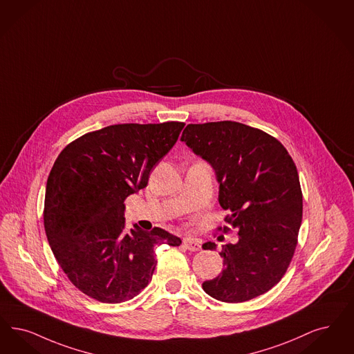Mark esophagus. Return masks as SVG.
<instances>
[{"instance_id": "esophagus-1", "label": "esophagus", "mask_w": 354, "mask_h": 354, "mask_svg": "<svg viewBox=\"0 0 354 354\" xmlns=\"http://www.w3.org/2000/svg\"><path fill=\"white\" fill-rule=\"evenodd\" d=\"M183 246L185 249H188L189 252H198L201 249L198 241L194 240V239H184Z\"/></svg>"}]
</instances>
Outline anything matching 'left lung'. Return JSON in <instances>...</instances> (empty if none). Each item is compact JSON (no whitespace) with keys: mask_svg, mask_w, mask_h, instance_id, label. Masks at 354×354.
Returning <instances> with one entry per match:
<instances>
[{"mask_svg":"<svg viewBox=\"0 0 354 354\" xmlns=\"http://www.w3.org/2000/svg\"><path fill=\"white\" fill-rule=\"evenodd\" d=\"M182 141L212 166L218 203L230 212L225 221L240 237L223 246L224 270L203 290L227 303L268 292L291 263L301 224L303 195L292 158L272 136L234 121L189 124ZM203 248L213 250L216 243Z\"/></svg>","mask_w":354,"mask_h":354,"instance_id":"left-lung-1","label":"left lung"}]
</instances>
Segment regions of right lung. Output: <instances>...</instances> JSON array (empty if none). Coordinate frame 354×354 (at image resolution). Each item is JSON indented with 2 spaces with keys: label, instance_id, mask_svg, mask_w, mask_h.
Masks as SVG:
<instances>
[{
  "label": "right lung",
  "instance_id": "right-lung-1",
  "mask_svg": "<svg viewBox=\"0 0 354 354\" xmlns=\"http://www.w3.org/2000/svg\"><path fill=\"white\" fill-rule=\"evenodd\" d=\"M184 122L118 124L68 143L50 171L44 230L60 269L101 303L137 297L151 281L156 248L182 241L169 232L125 227V198L176 143Z\"/></svg>",
  "mask_w": 354,
  "mask_h": 354
}]
</instances>
